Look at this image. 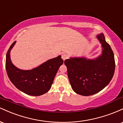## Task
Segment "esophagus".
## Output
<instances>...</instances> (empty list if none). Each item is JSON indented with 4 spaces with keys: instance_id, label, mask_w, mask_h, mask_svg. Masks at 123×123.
Instances as JSON below:
<instances>
[{
    "instance_id": "1",
    "label": "esophagus",
    "mask_w": 123,
    "mask_h": 123,
    "mask_svg": "<svg viewBox=\"0 0 123 123\" xmlns=\"http://www.w3.org/2000/svg\"><path fill=\"white\" fill-rule=\"evenodd\" d=\"M61 57H62V59L63 61H65L66 59L68 58V55L66 54H63L62 55Z\"/></svg>"
}]
</instances>
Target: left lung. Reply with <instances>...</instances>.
<instances>
[{"label": "left lung", "instance_id": "obj_1", "mask_svg": "<svg viewBox=\"0 0 123 123\" xmlns=\"http://www.w3.org/2000/svg\"><path fill=\"white\" fill-rule=\"evenodd\" d=\"M102 45V54L94 59L72 57L65 61L68 76L73 90L89 96L98 93L108 85L115 70L114 54L106 42L104 33L97 35Z\"/></svg>", "mask_w": 123, "mask_h": 123}]
</instances>
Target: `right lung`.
<instances>
[{
    "label": "right lung",
    "mask_w": 123,
    "mask_h": 123,
    "mask_svg": "<svg viewBox=\"0 0 123 123\" xmlns=\"http://www.w3.org/2000/svg\"><path fill=\"white\" fill-rule=\"evenodd\" d=\"M15 43L16 41L11 45L6 54V69L8 78L15 87L28 95L39 96L48 92L63 62L61 56L50 59L32 69H20L14 65L10 58V51Z\"/></svg>",
    "instance_id": "right-lung-1"
}]
</instances>
